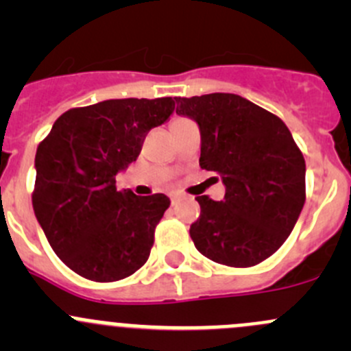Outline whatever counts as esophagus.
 Here are the masks:
<instances>
[{
    "mask_svg": "<svg viewBox=\"0 0 351 351\" xmlns=\"http://www.w3.org/2000/svg\"><path fill=\"white\" fill-rule=\"evenodd\" d=\"M180 200H182V195H180V193H173V195H171V204L176 205Z\"/></svg>",
    "mask_w": 351,
    "mask_h": 351,
    "instance_id": "34e87169",
    "label": "esophagus"
}]
</instances>
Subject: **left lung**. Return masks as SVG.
Masks as SVG:
<instances>
[{"mask_svg": "<svg viewBox=\"0 0 351 351\" xmlns=\"http://www.w3.org/2000/svg\"><path fill=\"white\" fill-rule=\"evenodd\" d=\"M175 100L176 113L200 129V168L219 173L226 186L221 202L197 197L195 247L228 267L261 263L285 243L306 202L302 153L277 115L239 95Z\"/></svg>", "mask_w": 351, "mask_h": 351, "instance_id": "8db88e82", "label": "left lung"}]
</instances>
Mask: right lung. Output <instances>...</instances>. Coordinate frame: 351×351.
<instances>
[{"instance_id":"obj_1","label":"right lung","mask_w":351,"mask_h":351,"mask_svg":"<svg viewBox=\"0 0 351 351\" xmlns=\"http://www.w3.org/2000/svg\"><path fill=\"white\" fill-rule=\"evenodd\" d=\"M173 110L169 97L71 108L38 144L35 217L56 254L81 277L122 280L149 258L169 198L120 192L115 176L136 161L146 134L165 123Z\"/></svg>"}]
</instances>
